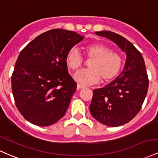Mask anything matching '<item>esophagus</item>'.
I'll return each mask as SVG.
<instances>
[{"mask_svg":"<svg viewBox=\"0 0 158 158\" xmlns=\"http://www.w3.org/2000/svg\"><path fill=\"white\" fill-rule=\"evenodd\" d=\"M82 88H85V86L79 84V83H78V84H77V89H82Z\"/></svg>","mask_w":158,"mask_h":158,"instance_id":"esophagus-1","label":"esophagus"}]
</instances>
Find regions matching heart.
I'll use <instances>...</instances> for the list:
<instances>
[{
  "instance_id": "heart-1",
  "label": "heart",
  "mask_w": 158,
  "mask_h": 158,
  "mask_svg": "<svg viewBox=\"0 0 158 158\" xmlns=\"http://www.w3.org/2000/svg\"><path fill=\"white\" fill-rule=\"evenodd\" d=\"M85 55L87 59H91L88 63L89 68L78 71L74 79L83 85H92L112 80L119 73L123 66L121 55L111 51L106 45L100 43H91L84 47ZM65 61L68 68L75 71L83 64L82 55L76 47H72L66 54Z\"/></svg>"
}]
</instances>
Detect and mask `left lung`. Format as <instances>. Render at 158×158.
<instances>
[{
    "label": "left lung",
    "mask_w": 158,
    "mask_h": 158,
    "mask_svg": "<svg viewBox=\"0 0 158 158\" xmlns=\"http://www.w3.org/2000/svg\"><path fill=\"white\" fill-rule=\"evenodd\" d=\"M115 43L127 55L124 70L104 88L94 89L90 105L99 122L118 127L129 122L139 112L148 89V77L142 54L122 36L104 31L95 32Z\"/></svg>",
    "instance_id": "8db88e82"
}]
</instances>
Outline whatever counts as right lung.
Instances as JSON below:
<instances>
[{"instance_id": "obj_1", "label": "right lung", "mask_w": 158, "mask_h": 158, "mask_svg": "<svg viewBox=\"0 0 158 158\" xmlns=\"http://www.w3.org/2000/svg\"><path fill=\"white\" fill-rule=\"evenodd\" d=\"M82 40L74 31L52 29L21 51L12 74V91L17 109L29 122L49 126L65 115L76 90L66 54Z\"/></svg>"}]
</instances>
